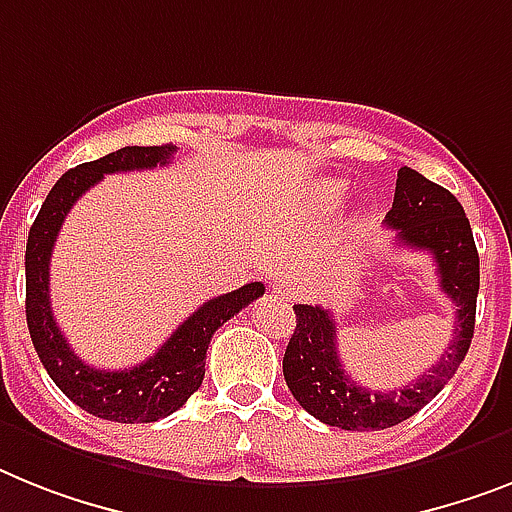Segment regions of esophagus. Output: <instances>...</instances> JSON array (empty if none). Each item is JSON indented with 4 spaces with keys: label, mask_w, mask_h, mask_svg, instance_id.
Here are the masks:
<instances>
[{
    "label": "esophagus",
    "mask_w": 512,
    "mask_h": 512,
    "mask_svg": "<svg viewBox=\"0 0 512 512\" xmlns=\"http://www.w3.org/2000/svg\"><path fill=\"white\" fill-rule=\"evenodd\" d=\"M272 293L274 298H280V301H295L298 295H301V282L295 277L293 272H285L280 274V280L272 285Z\"/></svg>",
    "instance_id": "esophagus-1"
}]
</instances>
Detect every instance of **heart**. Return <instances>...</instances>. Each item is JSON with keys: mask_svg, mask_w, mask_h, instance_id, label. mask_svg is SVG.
I'll return each mask as SVG.
<instances>
[{"mask_svg": "<svg viewBox=\"0 0 512 512\" xmlns=\"http://www.w3.org/2000/svg\"><path fill=\"white\" fill-rule=\"evenodd\" d=\"M340 193H342L340 188H332V190H329V193H327V198H329V201H337V198H340Z\"/></svg>", "mask_w": 512, "mask_h": 512, "instance_id": "heart-1", "label": "heart"}]
</instances>
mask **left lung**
I'll return each instance as SVG.
<instances>
[{
    "label": "left lung",
    "instance_id": "obj_1",
    "mask_svg": "<svg viewBox=\"0 0 512 512\" xmlns=\"http://www.w3.org/2000/svg\"><path fill=\"white\" fill-rule=\"evenodd\" d=\"M384 222L395 230L400 246L434 259L439 290L455 306V332L442 358L421 377L400 390L371 392L342 369L332 311L308 303L293 306L298 324L282 358L287 387L311 416L348 432L390 429L421 411L453 379L474 337L479 253L458 198L411 167H400L395 201Z\"/></svg>",
    "mask_w": 512,
    "mask_h": 512
}]
</instances>
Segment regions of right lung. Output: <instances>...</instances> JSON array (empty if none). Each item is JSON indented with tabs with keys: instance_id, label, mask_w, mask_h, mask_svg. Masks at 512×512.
Returning <instances> with one entry per match:
<instances>
[{
	"instance_id": "1",
	"label": "right lung",
	"mask_w": 512,
	"mask_h": 512,
	"mask_svg": "<svg viewBox=\"0 0 512 512\" xmlns=\"http://www.w3.org/2000/svg\"><path fill=\"white\" fill-rule=\"evenodd\" d=\"M177 146H125L120 151L101 156L96 162L80 164L75 170L59 177L49 190L36 222L28 232L25 246V319L31 332L33 348L44 363L46 374L54 379L67 398L80 405L83 411L94 413L104 421L117 424H151L183 408L185 400L204 382L206 350L211 335L227 319L240 314L248 303L264 295L261 282L217 295L198 306V311L185 319L180 327L138 366L122 371L94 369L75 356L62 329L57 327L49 298V261L62 222L73 204L88 188H94L104 175L112 172L154 170L170 164Z\"/></svg>"
}]
</instances>
